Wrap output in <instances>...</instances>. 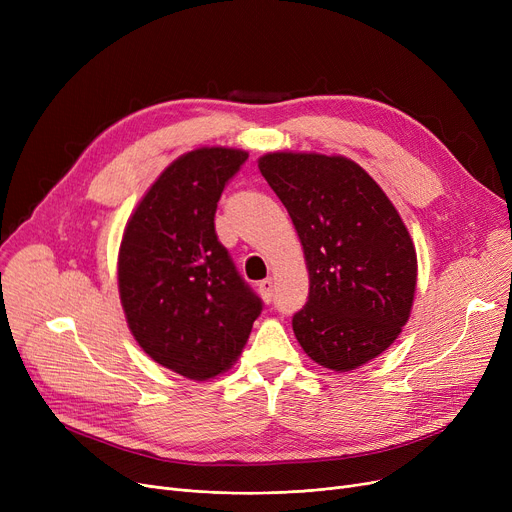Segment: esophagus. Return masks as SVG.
Listing matches in <instances>:
<instances>
[{
  "instance_id": "34e87169",
  "label": "esophagus",
  "mask_w": 512,
  "mask_h": 512,
  "mask_svg": "<svg viewBox=\"0 0 512 512\" xmlns=\"http://www.w3.org/2000/svg\"><path fill=\"white\" fill-rule=\"evenodd\" d=\"M257 290H259V294H261V299H263L265 303H270V301H272V297H274V280H272V278H265V280H261Z\"/></svg>"
}]
</instances>
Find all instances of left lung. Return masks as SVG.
<instances>
[{
    "mask_svg": "<svg viewBox=\"0 0 512 512\" xmlns=\"http://www.w3.org/2000/svg\"><path fill=\"white\" fill-rule=\"evenodd\" d=\"M259 170L297 228L309 270L292 330L319 365L351 371L382 355L407 324L417 253L392 201L342 155L278 151Z\"/></svg>",
    "mask_w": 512,
    "mask_h": 512,
    "instance_id": "1",
    "label": "left lung"
}]
</instances>
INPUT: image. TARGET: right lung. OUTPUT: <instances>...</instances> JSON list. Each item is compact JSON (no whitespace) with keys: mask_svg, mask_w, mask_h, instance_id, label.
<instances>
[{"mask_svg":"<svg viewBox=\"0 0 512 512\" xmlns=\"http://www.w3.org/2000/svg\"><path fill=\"white\" fill-rule=\"evenodd\" d=\"M249 157L228 147L180 155L126 224L118 288L143 351L188 380L224 373L242 353L263 303L215 234V209Z\"/></svg>","mask_w":512,"mask_h":512,"instance_id":"obj_1","label":"right lung"}]
</instances>
